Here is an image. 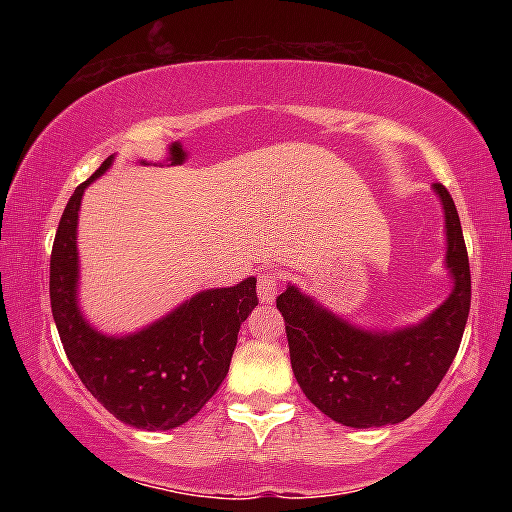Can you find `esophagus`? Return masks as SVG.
Instances as JSON below:
<instances>
[{
  "label": "esophagus",
  "mask_w": 512,
  "mask_h": 512,
  "mask_svg": "<svg viewBox=\"0 0 512 512\" xmlns=\"http://www.w3.org/2000/svg\"><path fill=\"white\" fill-rule=\"evenodd\" d=\"M279 286H281V276L272 272V269H267V272L260 276V281H257V296H260V301L272 303L276 293H279Z\"/></svg>",
  "instance_id": "obj_1"
}]
</instances>
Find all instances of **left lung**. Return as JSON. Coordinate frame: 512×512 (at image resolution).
Segmentation results:
<instances>
[{
	"label": "left lung",
	"instance_id": "1",
	"mask_svg": "<svg viewBox=\"0 0 512 512\" xmlns=\"http://www.w3.org/2000/svg\"><path fill=\"white\" fill-rule=\"evenodd\" d=\"M433 192L443 207L450 293L419 322L395 330L356 325L296 284L276 298L293 375L305 397L337 424L380 428L409 419L436 392L460 349L472 276L455 202L438 182Z\"/></svg>",
	"mask_w": 512,
	"mask_h": 512
}]
</instances>
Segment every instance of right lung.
I'll list each match as a JSON object with an SVG mask.
<instances>
[{
    "mask_svg": "<svg viewBox=\"0 0 512 512\" xmlns=\"http://www.w3.org/2000/svg\"><path fill=\"white\" fill-rule=\"evenodd\" d=\"M115 156L81 182L67 202L50 257V303L64 354L86 390L122 424L170 431L214 397L236 351L238 330L257 305V279L207 289L175 305L137 332L105 334L79 305L81 197L113 166Z\"/></svg>",
    "mask_w": 512,
    "mask_h": 512,
    "instance_id": "obj_1",
    "label": "right lung"
}]
</instances>
